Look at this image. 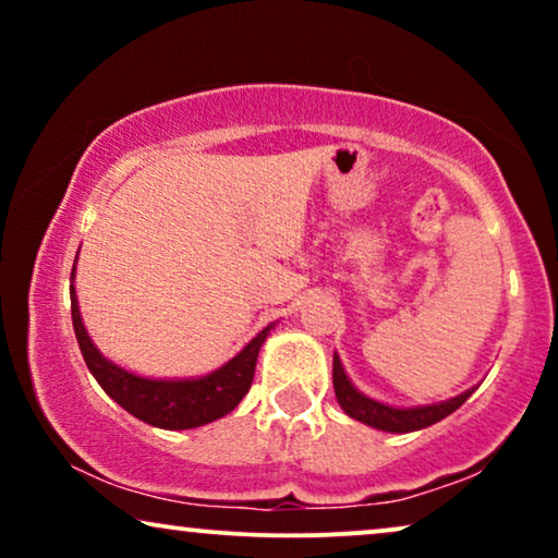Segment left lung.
<instances>
[{
    "mask_svg": "<svg viewBox=\"0 0 558 558\" xmlns=\"http://www.w3.org/2000/svg\"><path fill=\"white\" fill-rule=\"evenodd\" d=\"M332 386H335V396H338L340 409L345 411L350 418L368 424L373 429L396 432V434L426 429V426L441 422V418L460 409L462 403L475 393V388H470V391L454 396V399L432 403V407H416V409L386 407V403L373 401L368 396H363L353 384H350L345 371H342L338 353L332 357Z\"/></svg>",
    "mask_w": 558,
    "mask_h": 558,
    "instance_id": "obj_1",
    "label": "left lung"
}]
</instances>
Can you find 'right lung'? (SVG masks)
<instances>
[{
  "instance_id": "obj_1",
  "label": "right lung",
  "mask_w": 558,
  "mask_h": 558,
  "mask_svg": "<svg viewBox=\"0 0 558 558\" xmlns=\"http://www.w3.org/2000/svg\"><path fill=\"white\" fill-rule=\"evenodd\" d=\"M71 315L83 361H86L88 371L94 373L98 386H101L121 409H126L129 414L142 418V422L159 426V429H195V426L216 422V418L226 416L228 411L239 407L243 396L248 393L251 384H254L258 350H262L266 335H269L274 327H264V330L258 332L233 361L220 365L218 371L208 373V376L187 380H155L134 376V373L119 368V365L106 361V357L98 353V348L88 338L86 327H83L73 284Z\"/></svg>"
}]
</instances>
